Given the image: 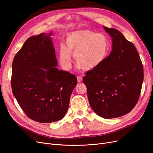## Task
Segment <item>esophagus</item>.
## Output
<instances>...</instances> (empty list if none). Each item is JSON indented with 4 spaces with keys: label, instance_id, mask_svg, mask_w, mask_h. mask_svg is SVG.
<instances>
[{
    "label": "esophagus",
    "instance_id": "esophagus-1",
    "mask_svg": "<svg viewBox=\"0 0 153 153\" xmlns=\"http://www.w3.org/2000/svg\"><path fill=\"white\" fill-rule=\"evenodd\" d=\"M77 81H78L79 82H81V81H82V78L81 76H77Z\"/></svg>",
    "mask_w": 153,
    "mask_h": 153
}]
</instances>
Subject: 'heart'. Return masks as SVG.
Instances as JSON below:
<instances>
[{
	"instance_id": "1",
	"label": "heart",
	"mask_w": 153,
	"mask_h": 153,
	"mask_svg": "<svg viewBox=\"0 0 153 153\" xmlns=\"http://www.w3.org/2000/svg\"><path fill=\"white\" fill-rule=\"evenodd\" d=\"M65 45L59 48V60L65 70L72 67V53L77 62L78 69H94L103 63L108 56L111 43L104 33L82 30L68 33Z\"/></svg>"
}]
</instances>
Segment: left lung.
Masks as SVG:
<instances>
[{
  "instance_id": "obj_1",
  "label": "left lung",
  "mask_w": 153,
  "mask_h": 153,
  "mask_svg": "<svg viewBox=\"0 0 153 153\" xmlns=\"http://www.w3.org/2000/svg\"><path fill=\"white\" fill-rule=\"evenodd\" d=\"M103 27L111 37L112 50L102 64L86 72L83 82L93 110L113 118L128 114L137 104L144 70L134 45L117 29Z\"/></svg>"
}]
</instances>
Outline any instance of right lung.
<instances>
[{"label": "right lung", "instance_id": "obj_1", "mask_svg": "<svg viewBox=\"0 0 153 153\" xmlns=\"http://www.w3.org/2000/svg\"><path fill=\"white\" fill-rule=\"evenodd\" d=\"M52 33L27 39L14 56L11 87L21 108L31 120L52 123L64 118L77 77L59 70Z\"/></svg>", "mask_w": 153, "mask_h": 153}]
</instances>
